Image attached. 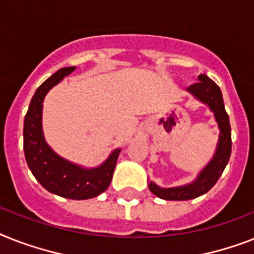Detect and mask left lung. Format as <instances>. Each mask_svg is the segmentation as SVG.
<instances>
[{
    "mask_svg": "<svg viewBox=\"0 0 254 254\" xmlns=\"http://www.w3.org/2000/svg\"><path fill=\"white\" fill-rule=\"evenodd\" d=\"M198 80V83L191 84L188 87V92H190L195 99H198L199 102L209 106V108L211 109L219 127V139L213 159L207 163V166L199 172L193 183L176 188H160L152 181L148 183V189L156 197L167 201H187L207 193L215 185L220 175L223 174L224 168L230 160L231 147H232L231 125L227 112L224 109L222 91L219 86L210 79L206 74H201Z\"/></svg>",
    "mask_w": 254,
    "mask_h": 254,
    "instance_id": "8db88e82",
    "label": "left lung"
}]
</instances>
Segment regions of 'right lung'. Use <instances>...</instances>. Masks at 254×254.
I'll return each mask as SVG.
<instances>
[{
	"label": "right lung",
	"instance_id": "obj_1",
	"mask_svg": "<svg viewBox=\"0 0 254 254\" xmlns=\"http://www.w3.org/2000/svg\"><path fill=\"white\" fill-rule=\"evenodd\" d=\"M74 69L75 66L60 69L36 90L24 117L23 150L28 168L43 188L64 198L88 199L109 187L121 150H113L108 159L99 167L83 168L57 155L45 142L41 127L45 95Z\"/></svg>",
	"mask_w": 254,
	"mask_h": 254
}]
</instances>
